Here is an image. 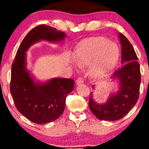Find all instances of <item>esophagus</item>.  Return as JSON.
Returning a JSON list of instances; mask_svg holds the SVG:
<instances>
[{"mask_svg": "<svg viewBox=\"0 0 149 149\" xmlns=\"http://www.w3.org/2000/svg\"><path fill=\"white\" fill-rule=\"evenodd\" d=\"M83 83H84V80H83V78H81V77H80V78H78V79H77V80H76V84H77V85L83 84Z\"/></svg>", "mask_w": 149, "mask_h": 149, "instance_id": "obj_1", "label": "esophagus"}]
</instances>
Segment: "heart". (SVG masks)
Here are the masks:
<instances>
[{"mask_svg": "<svg viewBox=\"0 0 149 149\" xmlns=\"http://www.w3.org/2000/svg\"><path fill=\"white\" fill-rule=\"evenodd\" d=\"M118 46L107 38L95 37L81 42L76 49V61L80 66H90L94 79L105 78L112 71L119 57Z\"/></svg>", "mask_w": 149, "mask_h": 149, "instance_id": "b5f03b06", "label": "heart"}]
</instances>
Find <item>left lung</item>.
I'll use <instances>...</instances> for the list:
<instances>
[{"label":"left lung","mask_w":149,"mask_h":149,"mask_svg":"<svg viewBox=\"0 0 149 149\" xmlns=\"http://www.w3.org/2000/svg\"><path fill=\"white\" fill-rule=\"evenodd\" d=\"M122 46L121 64L123 66L114 72L113 79L119 80V90L111 95L107 102L100 104L93 100L92 92L89 107L99 120H117L122 118L137 102L139 95L141 74L138 57L134 47L123 33H119ZM94 88V86H92Z\"/></svg>","instance_id":"obj_1"}]
</instances>
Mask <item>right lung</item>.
I'll return each instance as SVG.
<instances>
[{
	"instance_id": "right-lung-1",
	"label": "right lung",
	"mask_w": 149,
	"mask_h": 149,
	"mask_svg": "<svg viewBox=\"0 0 149 149\" xmlns=\"http://www.w3.org/2000/svg\"><path fill=\"white\" fill-rule=\"evenodd\" d=\"M66 33L49 26L42 24L33 28L22 40L12 65L10 92L17 109L27 119L37 124L55 120L63 113L66 97L74 87V80L55 78L42 83L33 80L26 68L28 49L44 40L59 42Z\"/></svg>"
}]
</instances>
